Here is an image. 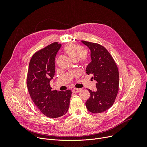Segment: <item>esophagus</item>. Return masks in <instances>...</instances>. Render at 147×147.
Here are the masks:
<instances>
[{
  "label": "esophagus",
  "mask_w": 147,
  "mask_h": 147,
  "mask_svg": "<svg viewBox=\"0 0 147 147\" xmlns=\"http://www.w3.org/2000/svg\"><path fill=\"white\" fill-rule=\"evenodd\" d=\"M81 90L80 88H74L73 89L72 91L73 92H75V93H77V92H79Z\"/></svg>",
  "instance_id": "obj_1"
}]
</instances>
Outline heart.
I'll return each mask as SVG.
<instances>
[{
    "label": "heart",
    "instance_id": "heart-1",
    "mask_svg": "<svg viewBox=\"0 0 147 147\" xmlns=\"http://www.w3.org/2000/svg\"><path fill=\"white\" fill-rule=\"evenodd\" d=\"M64 51L73 60H77L81 63H84L87 60V56L81 47L70 44L64 47Z\"/></svg>",
    "mask_w": 147,
    "mask_h": 147
}]
</instances>
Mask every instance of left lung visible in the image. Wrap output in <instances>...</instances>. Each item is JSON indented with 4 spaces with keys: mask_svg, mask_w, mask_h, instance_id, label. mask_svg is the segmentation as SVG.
Listing matches in <instances>:
<instances>
[{
    "mask_svg": "<svg viewBox=\"0 0 147 147\" xmlns=\"http://www.w3.org/2000/svg\"><path fill=\"white\" fill-rule=\"evenodd\" d=\"M91 51V61L86 68V73L92 75L96 81V91L90 89V96L86 105L94 113H99L109 109L113 105L119 85V74L116 63L107 49L103 46L81 40Z\"/></svg>",
    "mask_w": 147,
    "mask_h": 147,
    "instance_id": "left-lung-1",
    "label": "left lung"
}]
</instances>
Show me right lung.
<instances>
[{
    "label": "right lung",
    "instance_id": "right-lung-1",
    "mask_svg": "<svg viewBox=\"0 0 147 147\" xmlns=\"http://www.w3.org/2000/svg\"><path fill=\"white\" fill-rule=\"evenodd\" d=\"M61 45L52 43L35 52L32 56L27 77L30 96L38 109L44 115L57 118L68 111L71 91L52 90L50 81L55 76V60Z\"/></svg>",
    "mask_w": 147,
    "mask_h": 147
}]
</instances>
